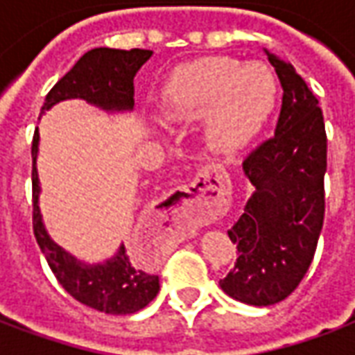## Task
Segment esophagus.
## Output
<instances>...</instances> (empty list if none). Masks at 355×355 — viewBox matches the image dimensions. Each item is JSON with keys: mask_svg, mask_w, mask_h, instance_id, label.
<instances>
[{"mask_svg": "<svg viewBox=\"0 0 355 355\" xmlns=\"http://www.w3.org/2000/svg\"><path fill=\"white\" fill-rule=\"evenodd\" d=\"M226 196V184L224 178L216 173L211 175L209 171L200 173V177L192 184L180 188L178 192L171 196L175 213L182 216L184 220L196 223V220H207L215 216L224 203Z\"/></svg>", "mask_w": 355, "mask_h": 355, "instance_id": "34e87169", "label": "esophagus"}]
</instances>
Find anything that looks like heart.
Masks as SVG:
<instances>
[{
    "instance_id": "b5f03b06",
    "label": "heart",
    "mask_w": 355,
    "mask_h": 355,
    "mask_svg": "<svg viewBox=\"0 0 355 355\" xmlns=\"http://www.w3.org/2000/svg\"><path fill=\"white\" fill-rule=\"evenodd\" d=\"M274 80L262 66L211 57L182 66L167 87L173 117H198L211 110L207 139L223 152L238 150L262 127L274 104Z\"/></svg>"
}]
</instances>
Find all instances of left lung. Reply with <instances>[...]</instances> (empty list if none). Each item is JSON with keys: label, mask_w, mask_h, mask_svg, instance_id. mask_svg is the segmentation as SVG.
<instances>
[{"label": "left lung", "mask_w": 355, "mask_h": 355, "mask_svg": "<svg viewBox=\"0 0 355 355\" xmlns=\"http://www.w3.org/2000/svg\"><path fill=\"white\" fill-rule=\"evenodd\" d=\"M268 60L282 83V110L274 137L243 162L254 192L228 230L238 259L220 279L226 295L253 306L275 304L297 289L313 261L325 216L323 112L291 62L274 55Z\"/></svg>", "instance_id": "1"}]
</instances>
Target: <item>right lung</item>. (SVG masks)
Here are the masks:
<instances>
[{
    "mask_svg": "<svg viewBox=\"0 0 355 355\" xmlns=\"http://www.w3.org/2000/svg\"><path fill=\"white\" fill-rule=\"evenodd\" d=\"M152 57L148 49H108L96 47L87 51L73 64L64 78L55 83L45 96L43 110H49L66 98H83L106 110H129L135 104L132 80L140 66ZM40 132L35 129L32 140V224L37 245L45 254V261L53 270L57 282L81 304L98 312L127 315L148 306L159 291V277L140 270L129 261L125 247L119 253L98 266H83L64 249L53 241L43 228L37 196L40 180L35 171Z\"/></svg>",
    "mask_w": 355,
    "mask_h": 355,
    "instance_id": "1",
    "label": "right lung"
}]
</instances>
